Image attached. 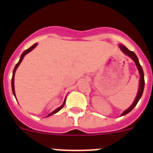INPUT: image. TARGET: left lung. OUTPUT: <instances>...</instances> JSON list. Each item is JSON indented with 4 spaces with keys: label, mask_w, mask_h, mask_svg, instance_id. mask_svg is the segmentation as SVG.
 Wrapping results in <instances>:
<instances>
[{
    "label": "left lung",
    "mask_w": 153,
    "mask_h": 153,
    "mask_svg": "<svg viewBox=\"0 0 153 153\" xmlns=\"http://www.w3.org/2000/svg\"><path fill=\"white\" fill-rule=\"evenodd\" d=\"M120 49H121V51H122L123 52L125 53V54H126V55H128L129 56H130L132 60H133V61H134L135 63H136V67H137L138 70H139V72H140V88H139V92H138L137 96H136V99H135V100H134V102H133V103L132 104V106H131L129 109H126V111H124L123 113H122V115H121V116H123V115L127 114V113H129L131 110H132V109H133V108L136 106V104H137V102H139L140 99L141 98L142 95H143V90H144L145 80H144V74H143V68H142L141 65H140V62H139V60H138V57L136 56V55L135 54V53H133L132 51H129V50L127 49L126 47L123 45H120Z\"/></svg>",
    "instance_id": "left-lung-1"
}]
</instances>
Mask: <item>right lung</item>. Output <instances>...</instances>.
Masks as SVG:
<instances>
[{"label": "right lung", "mask_w": 153, "mask_h": 153, "mask_svg": "<svg viewBox=\"0 0 153 153\" xmlns=\"http://www.w3.org/2000/svg\"><path fill=\"white\" fill-rule=\"evenodd\" d=\"M36 45H37V44H34L33 46H32V47H30L29 49H27V50H26V51H24V53H23L22 54H21V58H20V60H19L18 63H17V64H16L15 67H14V69H13V76H12V79H11V86H12V91H13V95H14V97H15V91H14V83H13V82H14V74H15L16 70H17V67H18L19 65H20V63H21V61H22V60H23V59H24V56H25V55H26L27 53H29V52H30V51H32V50H33V48H34V47H36ZM64 104H65V101H64V102H63V105H62V106H60V107H59V108H57V109H55L54 111L52 112V113H50V114L48 115L47 117H49V116H51V115H53V114H54V113H57L58 111H60V109H61L63 107V106H64Z\"/></svg>", "instance_id": "add662e5"}]
</instances>
